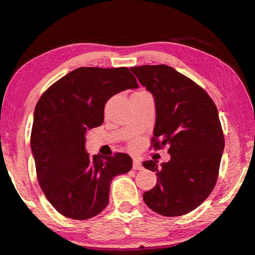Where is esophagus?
Segmentation results:
<instances>
[{
  "label": "esophagus",
  "mask_w": 255,
  "mask_h": 255,
  "mask_svg": "<svg viewBox=\"0 0 255 255\" xmlns=\"http://www.w3.org/2000/svg\"><path fill=\"white\" fill-rule=\"evenodd\" d=\"M132 169L133 170H141V169H143V165H141V163L138 158L132 159Z\"/></svg>",
  "instance_id": "34e87169"
}]
</instances>
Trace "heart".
<instances>
[{"label": "heart", "instance_id": "obj_1", "mask_svg": "<svg viewBox=\"0 0 255 255\" xmlns=\"http://www.w3.org/2000/svg\"><path fill=\"white\" fill-rule=\"evenodd\" d=\"M137 93H146L145 91H139V92H137Z\"/></svg>", "mask_w": 255, "mask_h": 255}]
</instances>
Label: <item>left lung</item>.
<instances>
[{
	"label": "left lung",
	"mask_w": 255,
	"mask_h": 255,
	"mask_svg": "<svg viewBox=\"0 0 255 255\" xmlns=\"http://www.w3.org/2000/svg\"><path fill=\"white\" fill-rule=\"evenodd\" d=\"M153 94L156 109L152 146H167L171 159L143 162L157 183L143 195L148 208L166 217L188 214L210 195L218 178L224 133L217 108L201 86L167 65L131 67Z\"/></svg>",
	"instance_id": "left-lung-1"
}]
</instances>
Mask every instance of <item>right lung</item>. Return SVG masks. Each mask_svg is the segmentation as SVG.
<instances>
[{
    "label": "right lung",
    "instance_id": "obj_1",
    "mask_svg": "<svg viewBox=\"0 0 255 255\" xmlns=\"http://www.w3.org/2000/svg\"><path fill=\"white\" fill-rule=\"evenodd\" d=\"M137 88L127 67H80L38 100L30 145L38 182L59 214L77 221L99 215L109 202L112 179L131 170L132 159L125 153L90 157L85 133L101 126L112 96Z\"/></svg>",
    "mask_w": 255,
    "mask_h": 255
}]
</instances>
